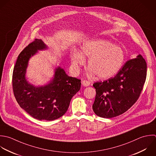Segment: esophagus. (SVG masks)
Instances as JSON below:
<instances>
[{
  "label": "esophagus",
  "instance_id": "esophagus-1",
  "mask_svg": "<svg viewBox=\"0 0 156 156\" xmlns=\"http://www.w3.org/2000/svg\"><path fill=\"white\" fill-rule=\"evenodd\" d=\"M82 84L84 86L87 87V86H89L90 85V82L87 80H83V82H82Z\"/></svg>",
  "mask_w": 156,
  "mask_h": 156
}]
</instances>
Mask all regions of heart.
<instances>
[{
    "label": "heart",
    "mask_w": 156,
    "mask_h": 156,
    "mask_svg": "<svg viewBox=\"0 0 156 156\" xmlns=\"http://www.w3.org/2000/svg\"><path fill=\"white\" fill-rule=\"evenodd\" d=\"M70 56L73 67L76 70L85 64L84 58H87L89 69L102 79L115 75L125 59V53L121 47L105 40L87 41L81 47V53L73 50Z\"/></svg>",
    "instance_id": "obj_1"
}]
</instances>
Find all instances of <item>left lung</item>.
<instances>
[{"label":"left lung","instance_id":"left-lung-1","mask_svg":"<svg viewBox=\"0 0 156 156\" xmlns=\"http://www.w3.org/2000/svg\"><path fill=\"white\" fill-rule=\"evenodd\" d=\"M147 73V62L139 55L128 60L114 78L94 83L96 96L92 109L95 114L109 119L127 111L139 99Z\"/></svg>","mask_w":156,"mask_h":156}]
</instances>
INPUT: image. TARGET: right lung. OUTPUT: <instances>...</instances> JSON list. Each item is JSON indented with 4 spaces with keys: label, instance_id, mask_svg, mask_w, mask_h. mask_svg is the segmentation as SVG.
I'll list each match as a JSON object with an SVG mask.
<instances>
[{
    "label": "right lung",
    "instance_id": "add662e5",
    "mask_svg": "<svg viewBox=\"0 0 156 156\" xmlns=\"http://www.w3.org/2000/svg\"><path fill=\"white\" fill-rule=\"evenodd\" d=\"M47 48L41 39H36L19 55L12 77V90L21 108L39 120L51 121L67 111L72 98L80 90L81 80L69 76L60 67L56 68L54 78L44 86L35 87L25 78L29 59L37 50Z\"/></svg>",
    "mask_w": 156,
    "mask_h": 156
}]
</instances>
